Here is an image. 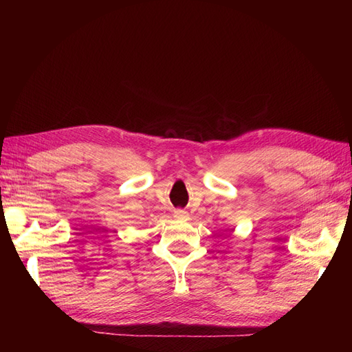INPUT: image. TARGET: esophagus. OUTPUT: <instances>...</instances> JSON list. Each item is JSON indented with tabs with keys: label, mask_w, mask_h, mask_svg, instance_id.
Returning <instances> with one entry per match:
<instances>
[{
	"label": "esophagus",
	"mask_w": 352,
	"mask_h": 352,
	"mask_svg": "<svg viewBox=\"0 0 352 352\" xmlns=\"http://www.w3.org/2000/svg\"><path fill=\"white\" fill-rule=\"evenodd\" d=\"M186 216H188V212L184 211V210H176L175 211V217H177V219H185Z\"/></svg>",
	"instance_id": "34e87169"
}]
</instances>
